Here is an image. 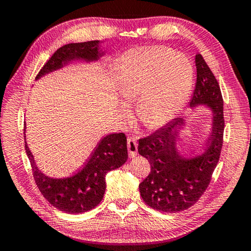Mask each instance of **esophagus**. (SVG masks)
Returning <instances> with one entry per match:
<instances>
[{
	"label": "esophagus",
	"mask_w": 251,
	"mask_h": 251,
	"mask_svg": "<svg viewBox=\"0 0 251 251\" xmlns=\"http://www.w3.org/2000/svg\"><path fill=\"white\" fill-rule=\"evenodd\" d=\"M127 148H128L129 151V157H135L137 155V141L135 138H128L127 139Z\"/></svg>",
	"instance_id": "1"
}]
</instances>
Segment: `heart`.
<instances>
[{"label":"heart","mask_w":251,"mask_h":251,"mask_svg":"<svg viewBox=\"0 0 251 251\" xmlns=\"http://www.w3.org/2000/svg\"><path fill=\"white\" fill-rule=\"evenodd\" d=\"M117 88L136 101V113L147 128L156 129L175 117L188 100L194 82L192 63L165 46L131 50L122 57ZM124 115L128 114L122 105Z\"/></svg>","instance_id":"b5f03b06"}]
</instances>
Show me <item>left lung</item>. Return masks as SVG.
<instances>
[{"label":"left lung","mask_w":251,"mask_h":251,"mask_svg":"<svg viewBox=\"0 0 251 251\" xmlns=\"http://www.w3.org/2000/svg\"><path fill=\"white\" fill-rule=\"evenodd\" d=\"M197 79L190 107L205 105L212 113V130L201 154L184 157L178 151L177 129L184 120L177 117L138 141L139 155L147 158L151 173L141 184L139 192L146 205L164 212L186 210L198 201L209 185L217 166L224 138V100L219 84L201 54L196 58Z\"/></svg>","instance_id":"1"}]
</instances>
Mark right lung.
Instances as JSON below:
<instances>
[{
    "label": "right lung",
    "instance_id": "right-lung-1",
    "mask_svg": "<svg viewBox=\"0 0 251 251\" xmlns=\"http://www.w3.org/2000/svg\"><path fill=\"white\" fill-rule=\"evenodd\" d=\"M104 54L103 50H100V41L66 44L50 56L39 72L36 79L61 69L72 61L82 59L85 62H96ZM25 151L40 192L50 205L67 214H82L99 205L105 194L106 174L124 165L128 157L125 134H109L100 139L83 168L75 175L66 178H50L37 168L26 139Z\"/></svg>",
    "mask_w": 251,
    "mask_h": 251
}]
</instances>
